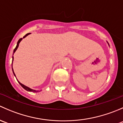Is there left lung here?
Instances as JSON below:
<instances>
[{
	"instance_id": "obj_1",
	"label": "left lung",
	"mask_w": 123,
	"mask_h": 123,
	"mask_svg": "<svg viewBox=\"0 0 123 123\" xmlns=\"http://www.w3.org/2000/svg\"><path fill=\"white\" fill-rule=\"evenodd\" d=\"M107 43H108V42H107ZM108 45H109V44H108ZM109 46H110V45H109Z\"/></svg>"
}]
</instances>
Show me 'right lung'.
<instances>
[{
    "label": "right lung",
    "instance_id": "add662e5",
    "mask_svg": "<svg viewBox=\"0 0 123 123\" xmlns=\"http://www.w3.org/2000/svg\"><path fill=\"white\" fill-rule=\"evenodd\" d=\"M30 34H31V33H27V34H25V35L23 37V38L25 37H27V36H28V35H29ZM22 40H23V38H19V40H18V42H17V46H16V48H15V49H14V50H13V54H14V53L15 52V51H16V50H17V49H18V46H19V43H20V42H21V41ZM13 56H12V62H13ZM12 71H13V74H14V75H15V77H16V75H15V74L14 72H13V68H12ZM18 83H19V85H20L21 86L23 87L24 88V89L25 90H27V91H28V92H40V91H41V90H40V91H39V90H33V89H31V88H30V87H28L24 85L23 84L19 82V81H18Z\"/></svg>",
    "mask_w": 123,
    "mask_h": 123
}]
</instances>
